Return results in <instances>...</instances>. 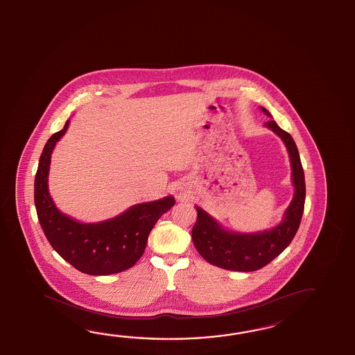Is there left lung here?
<instances>
[{
	"instance_id": "left-lung-1",
	"label": "left lung",
	"mask_w": 355,
	"mask_h": 355,
	"mask_svg": "<svg viewBox=\"0 0 355 355\" xmlns=\"http://www.w3.org/2000/svg\"><path fill=\"white\" fill-rule=\"evenodd\" d=\"M262 111L267 116H271L263 107ZM266 125L278 135L287 147L291 160L295 195L286 210L284 220L277 227L250 234L224 230L208 213L196 207L198 218L191 232L195 248L207 262L224 270L257 271L270 263L291 243L304 214L305 175L300 160L299 150L291 135L279 128L275 121H268Z\"/></svg>"
}]
</instances>
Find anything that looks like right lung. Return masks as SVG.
Here are the masks:
<instances>
[{"label": "right lung", "instance_id": "obj_1", "mask_svg": "<svg viewBox=\"0 0 355 355\" xmlns=\"http://www.w3.org/2000/svg\"><path fill=\"white\" fill-rule=\"evenodd\" d=\"M55 132L45 144L35 175L34 199L42 232L60 257L78 271L107 276L131 268L144 254L147 238L160 216L174 207L166 196L156 202L136 204L121 216L84 224L60 213L48 190L50 157L55 144L68 130Z\"/></svg>", "mask_w": 355, "mask_h": 355}]
</instances>
